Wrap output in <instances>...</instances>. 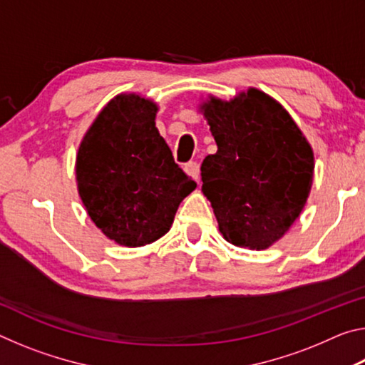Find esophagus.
Segmentation results:
<instances>
[{
  "label": "esophagus",
  "mask_w": 365,
  "mask_h": 365,
  "mask_svg": "<svg viewBox=\"0 0 365 365\" xmlns=\"http://www.w3.org/2000/svg\"><path fill=\"white\" fill-rule=\"evenodd\" d=\"M183 169L190 177H193L196 182H200V165H197V163H195V160H190L188 164H185Z\"/></svg>",
  "instance_id": "34e87169"
}]
</instances>
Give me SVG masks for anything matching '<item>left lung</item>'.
<instances>
[{
  "label": "left lung",
  "instance_id": "1",
  "mask_svg": "<svg viewBox=\"0 0 365 365\" xmlns=\"http://www.w3.org/2000/svg\"><path fill=\"white\" fill-rule=\"evenodd\" d=\"M217 143L201 164L202 193L219 230L240 248L265 250L299 217L314 178V153L280 103L257 88L200 106Z\"/></svg>",
  "mask_w": 365,
  "mask_h": 365
}]
</instances>
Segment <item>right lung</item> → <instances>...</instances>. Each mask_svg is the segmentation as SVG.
<instances>
[{"instance_id":"obj_1","label":"right lung","mask_w":365,"mask_h":365,"mask_svg":"<svg viewBox=\"0 0 365 365\" xmlns=\"http://www.w3.org/2000/svg\"><path fill=\"white\" fill-rule=\"evenodd\" d=\"M158 104L135 93L113 98L78 146V195L95 225L137 248L168 233L196 183L178 168L156 128Z\"/></svg>"}]
</instances>
